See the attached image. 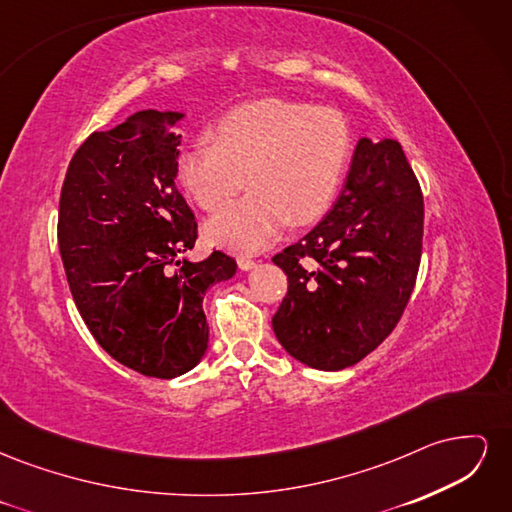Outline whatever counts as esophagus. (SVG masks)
<instances>
[{
	"instance_id": "esophagus-1",
	"label": "esophagus",
	"mask_w": 512,
	"mask_h": 512,
	"mask_svg": "<svg viewBox=\"0 0 512 512\" xmlns=\"http://www.w3.org/2000/svg\"><path fill=\"white\" fill-rule=\"evenodd\" d=\"M237 262H239V269L241 271H250V269L256 267V260L254 258H247V256H241Z\"/></svg>"
}]
</instances>
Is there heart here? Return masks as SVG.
Here are the masks:
<instances>
[{"mask_svg": "<svg viewBox=\"0 0 512 512\" xmlns=\"http://www.w3.org/2000/svg\"><path fill=\"white\" fill-rule=\"evenodd\" d=\"M177 158L181 188L207 211H220L243 185L250 194L207 224V237L235 252H256L286 228L327 211L350 153V126L331 106L280 98L232 108Z\"/></svg>", "mask_w": 512, "mask_h": 512, "instance_id": "heart-1", "label": "heart"}]
</instances>
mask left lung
Segmentation results:
<instances>
[{
  "label": "left lung",
  "mask_w": 512,
  "mask_h": 512,
  "mask_svg": "<svg viewBox=\"0 0 512 512\" xmlns=\"http://www.w3.org/2000/svg\"><path fill=\"white\" fill-rule=\"evenodd\" d=\"M423 192L393 138H361L333 209L275 254L288 292L273 331L294 359L339 371L374 352L404 314L423 252Z\"/></svg>",
  "instance_id": "8db88e82"
}]
</instances>
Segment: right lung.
Wrapping results in <instances>:
<instances>
[{"instance_id":"right-lung-1","label":"right lung","mask_w":512,"mask_h":512,"mask_svg":"<svg viewBox=\"0 0 512 512\" xmlns=\"http://www.w3.org/2000/svg\"><path fill=\"white\" fill-rule=\"evenodd\" d=\"M183 113L141 111L89 134L61 185L57 241L72 299L96 342L138 374L170 380L207 350L203 297L235 258H179L198 239L177 190Z\"/></svg>"}]
</instances>
